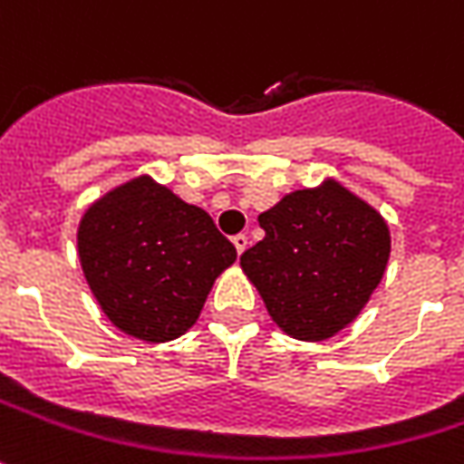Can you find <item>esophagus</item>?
<instances>
[{"label": "esophagus", "mask_w": 464, "mask_h": 464, "mask_svg": "<svg viewBox=\"0 0 464 464\" xmlns=\"http://www.w3.org/2000/svg\"><path fill=\"white\" fill-rule=\"evenodd\" d=\"M233 246H236V251H238V254H244V251L248 248L246 233H238V236H233Z\"/></svg>", "instance_id": "esophagus-1"}]
</instances>
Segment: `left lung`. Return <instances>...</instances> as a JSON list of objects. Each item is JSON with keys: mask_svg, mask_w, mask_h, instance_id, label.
<instances>
[{"mask_svg": "<svg viewBox=\"0 0 464 464\" xmlns=\"http://www.w3.org/2000/svg\"><path fill=\"white\" fill-rule=\"evenodd\" d=\"M264 238L241 254L272 321L293 339L326 342L370 303L391 259V228L336 179L285 195L259 216Z\"/></svg>", "mask_w": 464, "mask_h": 464, "instance_id": "obj_1", "label": "left lung"}]
</instances>
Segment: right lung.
Here are the masks:
<instances>
[{
	"instance_id": "add662e5",
	"label": "right lung",
	"mask_w": 464,
	"mask_h": 464,
	"mask_svg": "<svg viewBox=\"0 0 464 464\" xmlns=\"http://www.w3.org/2000/svg\"><path fill=\"white\" fill-rule=\"evenodd\" d=\"M76 248L110 324L140 342L195 326L236 248L213 218L149 174L112 187L79 220Z\"/></svg>"
}]
</instances>
